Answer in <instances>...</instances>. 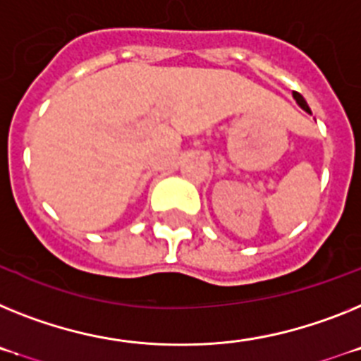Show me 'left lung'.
I'll return each mask as SVG.
<instances>
[{
	"instance_id": "obj_1",
	"label": "left lung",
	"mask_w": 361,
	"mask_h": 361,
	"mask_svg": "<svg viewBox=\"0 0 361 361\" xmlns=\"http://www.w3.org/2000/svg\"><path fill=\"white\" fill-rule=\"evenodd\" d=\"M294 98H296L298 105L302 106L303 111H307V112H311V109H309V105H307V102H305V99H303V96H302V94H298V92H294Z\"/></svg>"
}]
</instances>
